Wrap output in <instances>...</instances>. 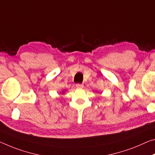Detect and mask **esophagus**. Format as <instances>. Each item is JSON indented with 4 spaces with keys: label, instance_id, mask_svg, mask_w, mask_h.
<instances>
[{
    "label": "esophagus",
    "instance_id": "34e87169",
    "mask_svg": "<svg viewBox=\"0 0 155 155\" xmlns=\"http://www.w3.org/2000/svg\"><path fill=\"white\" fill-rule=\"evenodd\" d=\"M76 86L78 88H82L83 87V84H81V83H77V85H76Z\"/></svg>",
    "mask_w": 155,
    "mask_h": 155
}]
</instances>
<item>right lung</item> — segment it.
Instances as JSON below:
<instances>
[{
	"mask_svg": "<svg viewBox=\"0 0 155 155\" xmlns=\"http://www.w3.org/2000/svg\"><path fill=\"white\" fill-rule=\"evenodd\" d=\"M63 93H64V92H63Z\"/></svg>",
	"mask_w": 155,
	"mask_h": 155,
	"instance_id": "add662e5",
	"label": "right lung"
}]
</instances>
